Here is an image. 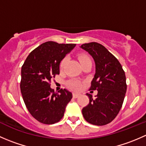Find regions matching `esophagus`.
I'll use <instances>...</instances> for the list:
<instances>
[{"mask_svg": "<svg viewBox=\"0 0 146 146\" xmlns=\"http://www.w3.org/2000/svg\"><path fill=\"white\" fill-rule=\"evenodd\" d=\"M79 95H80V94H78V93H73V98H78Z\"/></svg>", "mask_w": 146, "mask_h": 146, "instance_id": "obj_1", "label": "esophagus"}]
</instances>
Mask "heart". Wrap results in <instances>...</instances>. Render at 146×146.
I'll use <instances>...</instances> for the list:
<instances>
[{"instance_id":"obj_1","label":"heart","mask_w":146,"mask_h":146,"mask_svg":"<svg viewBox=\"0 0 146 146\" xmlns=\"http://www.w3.org/2000/svg\"><path fill=\"white\" fill-rule=\"evenodd\" d=\"M79 60H80V64L85 62V61H88V60H90V57L88 55H85V54H82L79 57ZM68 58L67 57H65L64 59L61 61V64H60V68L61 69L64 68V67L66 66V63H67ZM67 85L70 89L73 90H80L82 88V84L79 80H70L67 82Z\"/></svg>"}]
</instances>
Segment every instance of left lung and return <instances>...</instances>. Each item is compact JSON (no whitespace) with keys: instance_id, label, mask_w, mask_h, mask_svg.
Here are the masks:
<instances>
[{"instance_id":"left-lung-1","label":"left lung","mask_w":146,"mask_h":146,"mask_svg":"<svg viewBox=\"0 0 146 146\" xmlns=\"http://www.w3.org/2000/svg\"><path fill=\"white\" fill-rule=\"evenodd\" d=\"M80 48L95 61L96 71L90 90H98L95 98L86 94L90 102L82 108V115L91 124L106 125L115 119L123 104L127 88L125 72L117 58L100 44H83Z\"/></svg>"}]
</instances>
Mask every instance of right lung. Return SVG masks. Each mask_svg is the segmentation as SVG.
Listing matches in <instances>:
<instances>
[{
  "label": "right lung",
  "instance_id": "obj_1",
  "mask_svg": "<svg viewBox=\"0 0 146 146\" xmlns=\"http://www.w3.org/2000/svg\"><path fill=\"white\" fill-rule=\"evenodd\" d=\"M76 44L46 42L34 49L22 66L20 90L31 115L44 124L59 121L72 93L66 89L55 92L51 79L59 74V65Z\"/></svg>",
  "mask_w": 146,
  "mask_h": 146
}]
</instances>
